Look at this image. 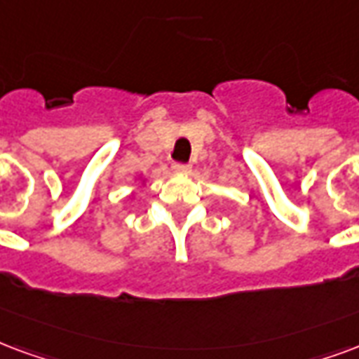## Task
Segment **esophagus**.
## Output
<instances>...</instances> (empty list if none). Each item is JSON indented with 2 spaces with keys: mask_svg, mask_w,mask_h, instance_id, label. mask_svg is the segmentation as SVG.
<instances>
[{
  "mask_svg": "<svg viewBox=\"0 0 359 359\" xmlns=\"http://www.w3.org/2000/svg\"><path fill=\"white\" fill-rule=\"evenodd\" d=\"M171 169L175 172H188L192 167H190V163H180V161H175L171 165Z\"/></svg>",
  "mask_w": 359,
  "mask_h": 359,
  "instance_id": "1",
  "label": "esophagus"
}]
</instances>
